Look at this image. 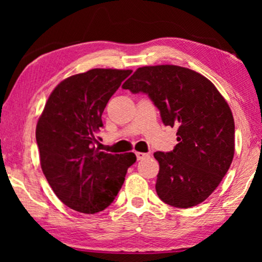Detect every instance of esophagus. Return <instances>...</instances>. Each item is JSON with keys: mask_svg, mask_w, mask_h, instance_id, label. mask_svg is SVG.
<instances>
[{"mask_svg": "<svg viewBox=\"0 0 262 262\" xmlns=\"http://www.w3.org/2000/svg\"><path fill=\"white\" fill-rule=\"evenodd\" d=\"M136 156H137V160H143V159H145V157H148V156H149V154L136 151Z\"/></svg>", "mask_w": 262, "mask_h": 262, "instance_id": "34e87169", "label": "esophagus"}]
</instances>
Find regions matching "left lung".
I'll use <instances>...</instances> for the list:
<instances>
[{"label":"left lung","instance_id":"1","mask_svg":"<svg viewBox=\"0 0 262 262\" xmlns=\"http://www.w3.org/2000/svg\"><path fill=\"white\" fill-rule=\"evenodd\" d=\"M123 88L148 94L163 124L178 127L173 151L154 154L160 163V199L188 209L209 198L235 152L234 117L212 82L187 68L167 64L138 68Z\"/></svg>","mask_w":262,"mask_h":262}]
</instances>
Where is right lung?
Listing matches in <instances>:
<instances>
[{"instance_id": "1", "label": "right lung", "mask_w": 262, "mask_h": 262, "mask_svg": "<svg viewBox=\"0 0 262 262\" xmlns=\"http://www.w3.org/2000/svg\"><path fill=\"white\" fill-rule=\"evenodd\" d=\"M132 70L92 69L53 89L39 118L35 138L40 166L68 207L96 213L111 205L124 184L134 152L112 155L94 146L103 110Z\"/></svg>"}]
</instances>
